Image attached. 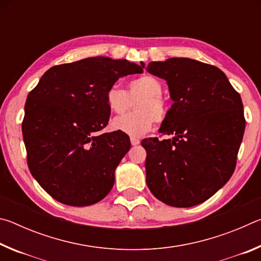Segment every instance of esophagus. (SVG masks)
Wrapping results in <instances>:
<instances>
[{
    "instance_id": "esophagus-1",
    "label": "esophagus",
    "mask_w": 261,
    "mask_h": 261,
    "mask_svg": "<svg viewBox=\"0 0 261 261\" xmlns=\"http://www.w3.org/2000/svg\"><path fill=\"white\" fill-rule=\"evenodd\" d=\"M130 141H131L132 146H136V145H139L140 144V140L138 138H135V137H131Z\"/></svg>"
}]
</instances>
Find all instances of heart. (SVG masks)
<instances>
[{"label": "heart", "instance_id": "1", "mask_svg": "<svg viewBox=\"0 0 261 261\" xmlns=\"http://www.w3.org/2000/svg\"><path fill=\"white\" fill-rule=\"evenodd\" d=\"M162 83L151 74H144L127 84V93L120 86L112 85L106 93V101L113 113L122 114L135 103V113L113 118L112 126L132 137H141L152 129L154 122H162L167 116V106L161 96Z\"/></svg>", "mask_w": 261, "mask_h": 261}]
</instances>
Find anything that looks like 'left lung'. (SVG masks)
I'll use <instances>...</instances> for the list:
<instances>
[{"label": "left lung", "instance_id": "1", "mask_svg": "<svg viewBox=\"0 0 261 261\" xmlns=\"http://www.w3.org/2000/svg\"><path fill=\"white\" fill-rule=\"evenodd\" d=\"M146 70L165 79L174 101L159 130L173 138L141 141L147 187L169 206L201 204L235 170L245 130L241 95L219 68L187 57L151 62Z\"/></svg>", "mask_w": 261, "mask_h": 261}]
</instances>
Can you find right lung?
Listing matches in <instances>:
<instances>
[{"label":"right lung","mask_w":261,"mask_h":261,"mask_svg":"<svg viewBox=\"0 0 261 261\" xmlns=\"http://www.w3.org/2000/svg\"><path fill=\"white\" fill-rule=\"evenodd\" d=\"M141 72L127 60L88 57L47 70L30 92L21 125L29 169L54 199L90 206L112 190L131 144L120 131L100 134L110 115L106 93Z\"/></svg>","instance_id":"obj_1"}]
</instances>
